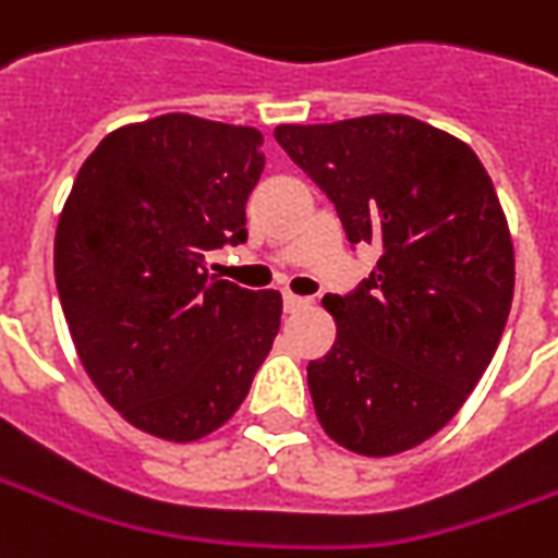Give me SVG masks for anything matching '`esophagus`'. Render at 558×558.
I'll use <instances>...</instances> for the list:
<instances>
[{
	"label": "esophagus",
	"mask_w": 558,
	"mask_h": 558,
	"mask_svg": "<svg viewBox=\"0 0 558 558\" xmlns=\"http://www.w3.org/2000/svg\"><path fill=\"white\" fill-rule=\"evenodd\" d=\"M311 305V299H305V295H295V293H283V308L290 311H302V308H308Z\"/></svg>",
	"instance_id": "obj_1"
}]
</instances>
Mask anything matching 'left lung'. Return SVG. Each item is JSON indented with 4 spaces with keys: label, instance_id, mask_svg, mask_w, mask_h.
I'll return each mask as SVG.
<instances>
[{
    "label": "left lung",
    "instance_id": "8db88e82",
    "mask_svg": "<svg viewBox=\"0 0 558 558\" xmlns=\"http://www.w3.org/2000/svg\"><path fill=\"white\" fill-rule=\"evenodd\" d=\"M275 140L327 192L373 275L329 293L336 344L308 363L317 422L369 458L452 422L498 351L513 302V241L468 143L409 116L280 124Z\"/></svg>",
    "mask_w": 558,
    "mask_h": 558
}]
</instances>
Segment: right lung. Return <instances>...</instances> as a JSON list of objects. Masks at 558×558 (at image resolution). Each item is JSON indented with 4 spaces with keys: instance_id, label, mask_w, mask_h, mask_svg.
<instances>
[{
    "instance_id": "right-lung-1",
    "label": "right lung",
    "mask_w": 558,
    "mask_h": 558,
    "mask_svg": "<svg viewBox=\"0 0 558 558\" xmlns=\"http://www.w3.org/2000/svg\"><path fill=\"white\" fill-rule=\"evenodd\" d=\"M263 134L170 112L104 136L54 238L63 317L121 418L170 442L214 434L244 403L280 329L278 290L207 275L247 241Z\"/></svg>"
}]
</instances>
